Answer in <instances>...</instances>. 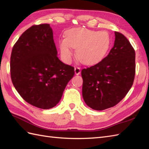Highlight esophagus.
<instances>
[{
  "instance_id": "esophagus-1",
  "label": "esophagus",
  "mask_w": 149,
  "mask_h": 149,
  "mask_svg": "<svg viewBox=\"0 0 149 149\" xmlns=\"http://www.w3.org/2000/svg\"><path fill=\"white\" fill-rule=\"evenodd\" d=\"M80 73H81V68L79 67V66L75 67V74L76 75H79L80 74Z\"/></svg>"
}]
</instances>
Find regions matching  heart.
<instances>
[{
  "instance_id": "1",
  "label": "heart",
  "mask_w": 149,
  "mask_h": 149,
  "mask_svg": "<svg viewBox=\"0 0 149 149\" xmlns=\"http://www.w3.org/2000/svg\"><path fill=\"white\" fill-rule=\"evenodd\" d=\"M66 38L59 40L62 58L70 62L74 56V48L81 62L92 65L102 59L108 51L111 44L109 34L105 31H92L84 28H74L65 34Z\"/></svg>"
}]
</instances>
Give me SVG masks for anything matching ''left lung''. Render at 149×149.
Masks as SVG:
<instances>
[{
    "label": "left lung",
    "mask_w": 149,
    "mask_h": 149,
    "mask_svg": "<svg viewBox=\"0 0 149 149\" xmlns=\"http://www.w3.org/2000/svg\"><path fill=\"white\" fill-rule=\"evenodd\" d=\"M114 46L99 63L81 71L83 97L93 109L116 106L125 97L135 76V51L126 37L115 32Z\"/></svg>",
    "instance_id": "8db88e82"
}]
</instances>
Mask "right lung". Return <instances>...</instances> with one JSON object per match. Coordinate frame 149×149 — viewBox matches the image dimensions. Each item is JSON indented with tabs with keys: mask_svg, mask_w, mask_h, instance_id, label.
<instances>
[{
	"mask_svg": "<svg viewBox=\"0 0 149 149\" xmlns=\"http://www.w3.org/2000/svg\"><path fill=\"white\" fill-rule=\"evenodd\" d=\"M57 54L48 24L31 26L13 47L12 83L24 100L38 108L56 106L74 75V68L60 61Z\"/></svg>",
	"mask_w": 149,
	"mask_h": 149,
	"instance_id": "add662e5",
	"label": "right lung"
}]
</instances>
